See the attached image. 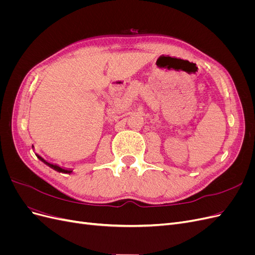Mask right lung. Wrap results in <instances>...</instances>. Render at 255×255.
Here are the masks:
<instances>
[{
	"label": "right lung",
	"instance_id": "right-lung-1",
	"mask_svg": "<svg viewBox=\"0 0 255 255\" xmlns=\"http://www.w3.org/2000/svg\"><path fill=\"white\" fill-rule=\"evenodd\" d=\"M36 156H37L38 158H39L41 161H43V163H44L45 165H48L49 167L53 168L54 170H56V171H58V172H63V173H71V172H72V170H67V169L61 168V167H59V166H57V165H54V164L49 163V161H47L44 158H42L40 155H38V154H36Z\"/></svg>",
	"mask_w": 255,
	"mask_h": 255
}]
</instances>
